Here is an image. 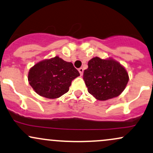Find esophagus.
I'll use <instances>...</instances> for the list:
<instances>
[{
    "mask_svg": "<svg viewBox=\"0 0 153 153\" xmlns=\"http://www.w3.org/2000/svg\"><path fill=\"white\" fill-rule=\"evenodd\" d=\"M78 71H79L80 75H83V68H80L79 69H78Z\"/></svg>",
    "mask_w": 153,
    "mask_h": 153,
    "instance_id": "obj_1",
    "label": "esophagus"
}]
</instances>
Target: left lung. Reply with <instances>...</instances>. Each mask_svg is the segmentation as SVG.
<instances>
[{"mask_svg":"<svg viewBox=\"0 0 153 153\" xmlns=\"http://www.w3.org/2000/svg\"><path fill=\"white\" fill-rule=\"evenodd\" d=\"M83 80L88 93L98 100H107L119 96L128 82V75L120 64L113 59L94 57L88 63Z\"/></svg>","mask_w":153,"mask_h":153,"instance_id":"left-lung-1","label":"left lung"}]
</instances>
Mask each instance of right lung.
I'll list each match as a JSON object with an SVG mask.
<instances>
[{
	"mask_svg": "<svg viewBox=\"0 0 153 153\" xmlns=\"http://www.w3.org/2000/svg\"><path fill=\"white\" fill-rule=\"evenodd\" d=\"M79 75L73 63L55 56L35 65L29 71L28 81L40 96L56 99L67 93L72 81Z\"/></svg>",
	"mask_w": 153,
	"mask_h": 153,
	"instance_id": "right-lung-1",
	"label": "right lung"
}]
</instances>
